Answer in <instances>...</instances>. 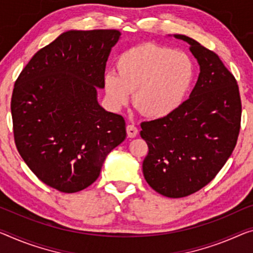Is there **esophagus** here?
Returning a JSON list of instances; mask_svg holds the SVG:
<instances>
[{"instance_id": "obj_1", "label": "esophagus", "mask_w": 253, "mask_h": 253, "mask_svg": "<svg viewBox=\"0 0 253 253\" xmlns=\"http://www.w3.org/2000/svg\"><path fill=\"white\" fill-rule=\"evenodd\" d=\"M126 133L129 138H134L137 137L138 134V129L134 126H132V124H129V126H126Z\"/></svg>"}]
</instances>
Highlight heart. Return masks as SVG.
I'll list each match as a JSON object with an SVG mask.
<instances>
[{
  "mask_svg": "<svg viewBox=\"0 0 253 253\" xmlns=\"http://www.w3.org/2000/svg\"><path fill=\"white\" fill-rule=\"evenodd\" d=\"M116 71L104 77V88L112 107L119 110L130 102L146 115L163 119L174 113L188 94L194 65L188 54L163 46L145 44L123 52Z\"/></svg>",
  "mask_w": 253,
  "mask_h": 253,
  "instance_id": "obj_1",
  "label": "heart"
}]
</instances>
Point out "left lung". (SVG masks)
<instances>
[{"mask_svg":"<svg viewBox=\"0 0 253 253\" xmlns=\"http://www.w3.org/2000/svg\"><path fill=\"white\" fill-rule=\"evenodd\" d=\"M170 36V35H169ZM200 68L189 99L169 116L141 123L149 153L142 172L155 191L182 198L207 185L235 148L241 126L238 83L217 54L185 35Z\"/></svg>","mask_w":253,"mask_h":253,"instance_id":"obj_1","label":"left lung"}]
</instances>
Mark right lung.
Masks as SVG:
<instances>
[{
    "label": "right lung",
    "instance_id": "right-lung-1",
    "mask_svg": "<svg viewBox=\"0 0 253 253\" xmlns=\"http://www.w3.org/2000/svg\"><path fill=\"white\" fill-rule=\"evenodd\" d=\"M120 37L114 29L69 30L38 50L15 81V146L35 175L61 192L94 183L126 137L124 119L97 98Z\"/></svg>",
    "mask_w": 253,
    "mask_h": 253
}]
</instances>
